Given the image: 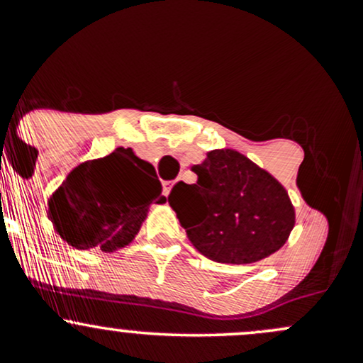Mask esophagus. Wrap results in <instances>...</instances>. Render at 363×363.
<instances>
[{
    "label": "esophagus",
    "instance_id": "esophagus-1",
    "mask_svg": "<svg viewBox=\"0 0 363 363\" xmlns=\"http://www.w3.org/2000/svg\"><path fill=\"white\" fill-rule=\"evenodd\" d=\"M174 182H176V181H165V182H164V193H165V194L170 193V189H172Z\"/></svg>",
    "mask_w": 363,
    "mask_h": 363
}]
</instances>
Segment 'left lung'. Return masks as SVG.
<instances>
[{
    "label": "left lung",
    "mask_w": 363,
    "mask_h": 363,
    "mask_svg": "<svg viewBox=\"0 0 363 363\" xmlns=\"http://www.w3.org/2000/svg\"><path fill=\"white\" fill-rule=\"evenodd\" d=\"M193 172L194 184L179 181L169 205L203 256L247 264L286 242L295 211L285 187L266 170L235 150H213Z\"/></svg>",
    "instance_id": "obj_1"
}]
</instances>
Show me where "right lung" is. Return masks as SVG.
<instances>
[{
    "mask_svg": "<svg viewBox=\"0 0 363 363\" xmlns=\"http://www.w3.org/2000/svg\"><path fill=\"white\" fill-rule=\"evenodd\" d=\"M155 199L165 201L153 165L118 148L68 174L49 201V218L73 247L112 252L135 239Z\"/></svg>",
    "mask_w": 363,
    "mask_h": 363,
    "instance_id": "right-lung-1",
    "label": "right lung"
}]
</instances>
